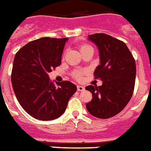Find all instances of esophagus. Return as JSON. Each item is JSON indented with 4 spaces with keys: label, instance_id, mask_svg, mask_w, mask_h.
I'll return each instance as SVG.
<instances>
[{
    "label": "esophagus",
    "instance_id": "1",
    "mask_svg": "<svg viewBox=\"0 0 151 151\" xmlns=\"http://www.w3.org/2000/svg\"><path fill=\"white\" fill-rule=\"evenodd\" d=\"M85 89V87L82 86H77V90L78 91H83Z\"/></svg>",
    "mask_w": 151,
    "mask_h": 151
}]
</instances>
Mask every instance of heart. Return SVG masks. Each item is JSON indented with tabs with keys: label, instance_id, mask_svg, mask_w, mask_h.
I'll return each mask as SVG.
<instances>
[{
	"label": "heart",
	"instance_id": "heart-1",
	"mask_svg": "<svg viewBox=\"0 0 151 151\" xmlns=\"http://www.w3.org/2000/svg\"><path fill=\"white\" fill-rule=\"evenodd\" d=\"M89 48H91V47L90 46H88V45H82V46H79V51H80V53L83 52V51H85V50H88V49ZM74 76L76 78H78V79H80L81 77H82V73H81V72H76V73H74Z\"/></svg>",
	"mask_w": 151,
	"mask_h": 151
}]
</instances>
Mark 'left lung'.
I'll return each instance as SVG.
<instances>
[{"label": "left lung", "mask_w": 151, "mask_h": 151, "mask_svg": "<svg viewBox=\"0 0 151 151\" xmlns=\"http://www.w3.org/2000/svg\"><path fill=\"white\" fill-rule=\"evenodd\" d=\"M99 51L100 65L94 72L101 86H86L92 94L86 109L94 117L109 118L121 112L131 100L134 88L136 64L126 44L105 33L88 35Z\"/></svg>", "instance_id": "obj_1"}]
</instances>
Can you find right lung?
I'll return each instance as SVG.
<instances>
[{
  "label": "right lung",
  "mask_w": 151,
  "mask_h": 151,
  "mask_svg": "<svg viewBox=\"0 0 151 151\" xmlns=\"http://www.w3.org/2000/svg\"><path fill=\"white\" fill-rule=\"evenodd\" d=\"M68 38L42 37L28 42L16 53L11 82L17 101L36 119L51 121L65 112L69 99L76 91L69 81L50 80L48 73L61 64Z\"/></svg>",
  "instance_id": "right-lung-1"
}]
</instances>
